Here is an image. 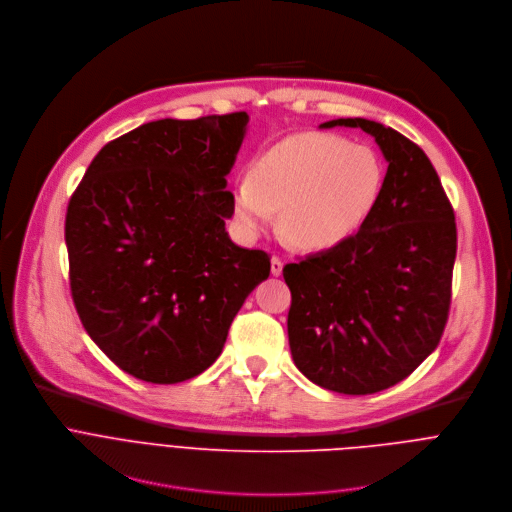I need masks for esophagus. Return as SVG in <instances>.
I'll list each match as a JSON object with an SVG mask.
<instances>
[{
	"instance_id": "1",
	"label": "esophagus",
	"mask_w": 512,
	"mask_h": 512,
	"mask_svg": "<svg viewBox=\"0 0 512 512\" xmlns=\"http://www.w3.org/2000/svg\"><path fill=\"white\" fill-rule=\"evenodd\" d=\"M281 269H283V263H281V259L279 257H271V275H281Z\"/></svg>"
}]
</instances>
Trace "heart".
I'll list each match as a JSON object with an SVG mask.
<instances>
[{"mask_svg":"<svg viewBox=\"0 0 512 512\" xmlns=\"http://www.w3.org/2000/svg\"><path fill=\"white\" fill-rule=\"evenodd\" d=\"M381 186V162L367 145L306 131L271 145L251 174L235 180L233 210L247 235L271 227L281 210V231L291 243L324 251L362 227Z\"/></svg>","mask_w":512,"mask_h":512,"instance_id":"heart-1","label":"heart"}]
</instances>
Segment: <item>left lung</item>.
<instances>
[{"label": "left lung", "mask_w": 512, "mask_h": 512, "mask_svg": "<svg viewBox=\"0 0 512 512\" xmlns=\"http://www.w3.org/2000/svg\"><path fill=\"white\" fill-rule=\"evenodd\" d=\"M375 137L389 168L356 235L283 267L289 350L318 387L373 395L409 377L440 344L452 298L456 221L419 145L371 119H332Z\"/></svg>", "instance_id": "1"}]
</instances>
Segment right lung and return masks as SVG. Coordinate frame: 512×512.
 <instances>
[{
    "label": "right lung",
    "mask_w": 512,
    "mask_h": 512,
    "mask_svg": "<svg viewBox=\"0 0 512 512\" xmlns=\"http://www.w3.org/2000/svg\"><path fill=\"white\" fill-rule=\"evenodd\" d=\"M249 115L158 119L109 141L66 210L70 291L91 340L127 375L174 385L223 352L233 318L269 277L235 245L231 172Z\"/></svg>",
    "instance_id": "obj_1"
}]
</instances>
